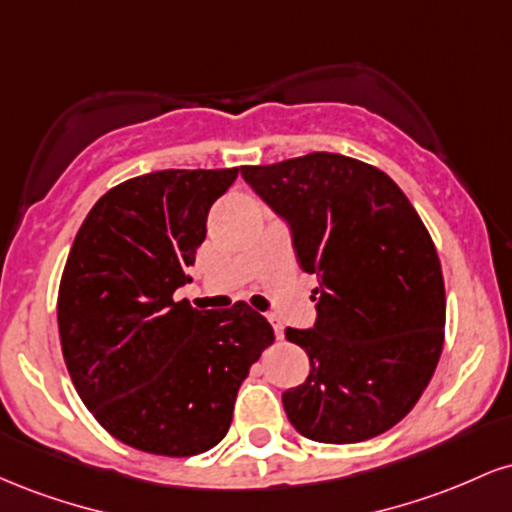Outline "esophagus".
Wrapping results in <instances>:
<instances>
[{
    "label": "esophagus",
    "instance_id": "obj_1",
    "mask_svg": "<svg viewBox=\"0 0 512 512\" xmlns=\"http://www.w3.org/2000/svg\"><path fill=\"white\" fill-rule=\"evenodd\" d=\"M267 320L272 322V327H274V334H276V339H284V325H281L279 315L269 313V315H267Z\"/></svg>",
    "mask_w": 512,
    "mask_h": 512
}]
</instances>
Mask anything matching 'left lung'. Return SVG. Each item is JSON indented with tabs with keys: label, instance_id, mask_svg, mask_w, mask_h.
Wrapping results in <instances>:
<instances>
[{
	"label": "left lung",
	"instance_id": "8db88e82",
	"mask_svg": "<svg viewBox=\"0 0 512 512\" xmlns=\"http://www.w3.org/2000/svg\"><path fill=\"white\" fill-rule=\"evenodd\" d=\"M289 221L298 264L320 276L313 330H286L310 375L284 392L298 433L361 443L390 431L431 383L445 342V284L431 233L380 168L342 154L240 166Z\"/></svg>",
	"mask_w": 512,
	"mask_h": 512
}]
</instances>
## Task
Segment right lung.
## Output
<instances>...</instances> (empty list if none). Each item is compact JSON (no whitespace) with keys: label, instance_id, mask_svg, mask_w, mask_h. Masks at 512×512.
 <instances>
[{"label":"right lung","instance_id":"1","mask_svg":"<svg viewBox=\"0 0 512 512\" xmlns=\"http://www.w3.org/2000/svg\"><path fill=\"white\" fill-rule=\"evenodd\" d=\"M238 168L156 170L93 204L76 233L57 325L69 378L110 436L142 452L192 457L219 445L236 395L274 330L238 301H175L190 281L207 214Z\"/></svg>","mask_w":512,"mask_h":512}]
</instances>
